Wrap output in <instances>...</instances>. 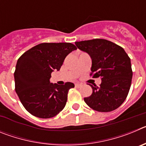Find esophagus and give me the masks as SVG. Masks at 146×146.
<instances>
[{"instance_id": "1", "label": "esophagus", "mask_w": 146, "mask_h": 146, "mask_svg": "<svg viewBox=\"0 0 146 146\" xmlns=\"http://www.w3.org/2000/svg\"><path fill=\"white\" fill-rule=\"evenodd\" d=\"M74 86H75V87L77 88H80L82 86V84H80V83H75V85H74Z\"/></svg>"}]
</instances>
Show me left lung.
<instances>
[{
	"label": "left lung",
	"mask_w": 146,
	"mask_h": 146,
	"mask_svg": "<svg viewBox=\"0 0 146 146\" xmlns=\"http://www.w3.org/2000/svg\"><path fill=\"white\" fill-rule=\"evenodd\" d=\"M76 46L91 58L93 78L101 77L100 86L90 85L91 95L84 98L91 108L98 112H110L119 108L131 87V60L125 50L116 44L102 38L76 42Z\"/></svg>",
	"instance_id": "obj_1"
}]
</instances>
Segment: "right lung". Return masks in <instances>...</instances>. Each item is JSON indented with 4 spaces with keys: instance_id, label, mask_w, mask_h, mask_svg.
<instances>
[{
    "instance_id": "obj_1",
    "label": "right lung",
    "mask_w": 146,
    "mask_h": 146,
    "mask_svg": "<svg viewBox=\"0 0 146 146\" xmlns=\"http://www.w3.org/2000/svg\"><path fill=\"white\" fill-rule=\"evenodd\" d=\"M77 50L72 43H42L19 58L15 72V91L27 111L40 118L55 116L66 104L72 82H50L51 73L59 71L65 58Z\"/></svg>"
}]
</instances>
